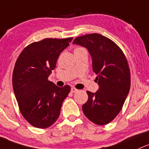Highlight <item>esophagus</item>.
Here are the masks:
<instances>
[{"label": "esophagus", "instance_id": "34e87169", "mask_svg": "<svg viewBox=\"0 0 149 149\" xmlns=\"http://www.w3.org/2000/svg\"><path fill=\"white\" fill-rule=\"evenodd\" d=\"M71 93H76L77 92V91H78V89H76V88H71Z\"/></svg>", "mask_w": 149, "mask_h": 149}]
</instances>
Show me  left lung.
<instances>
[{
    "mask_svg": "<svg viewBox=\"0 0 149 149\" xmlns=\"http://www.w3.org/2000/svg\"><path fill=\"white\" fill-rule=\"evenodd\" d=\"M73 44L88 50L99 86L95 93L87 91L88 100L83 104V113L96 125H107L120 113L130 92V71L127 58L113 41L100 34L78 37Z\"/></svg>",
    "mask_w": 149,
    "mask_h": 149,
    "instance_id": "left-lung-1",
    "label": "left lung"
}]
</instances>
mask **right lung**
<instances>
[{
    "instance_id": "add662e5",
    "label": "right lung",
    "mask_w": 149,
    "mask_h": 149,
    "mask_svg": "<svg viewBox=\"0 0 149 149\" xmlns=\"http://www.w3.org/2000/svg\"><path fill=\"white\" fill-rule=\"evenodd\" d=\"M73 38H47L22 50L13 73V87L21 114L33 127L45 129L58 118L71 87L59 88L48 80L60 54Z\"/></svg>"
}]
</instances>
